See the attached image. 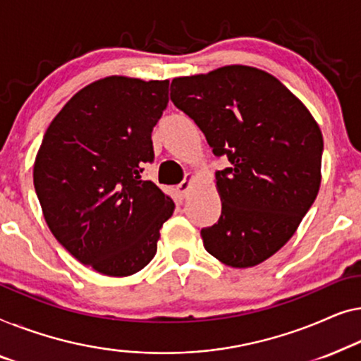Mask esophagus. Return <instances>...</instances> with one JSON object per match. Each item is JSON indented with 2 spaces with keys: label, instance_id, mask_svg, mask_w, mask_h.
Listing matches in <instances>:
<instances>
[{
  "label": "esophagus",
  "instance_id": "34e87169",
  "mask_svg": "<svg viewBox=\"0 0 361 361\" xmlns=\"http://www.w3.org/2000/svg\"><path fill=\"white\" fill-rule=\"evenodd\" d=\"M192 178H195V175L188 173V175H186V178L183 180V181L180 183V185H178V191L181 192V196H186V195H188V191H190V188H191Z\"/></svg>",
  "mask_w": 361,
  "mask_h": 361
}]
</instances>
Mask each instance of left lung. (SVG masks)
Here are the masks:
<instances>
[{"label":"left lung","mask_w":361,"mask_h":361,"mask_svg":"<svg viewBox=\"0 0 361 361\" xmlns=\"http://www.w3.org/2000/svg\"><path fill=\"white\" fill-rule=\"evenodd\" d=\"M170 98L206 135L229 169L216 173L217 224L201 231L204 248L232 268L280 250L321 186L322 132L280 80L260 68L227 65L171 81Z\"/></svg>","instance_id":"8db88e82"}]
</instances>
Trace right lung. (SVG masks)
Masks as SVG:
<instances>
[{"label":"right lung","instance_id":"right-lung-1","mask_svg":"<svg viewBox=\"0 0 361 361\" xmlns=\"http://www.w3.org/2000/svg\"><path fill=\"white\" fill-rule=\"evenodd\" d=\"M169 80L113 75L81 88L55 116L34 161V186L54 237L108 276L140 271L157 253L175 202L142 180Z\"/></svg>","mask_w":361,"mask_h":361}]
</instances>
